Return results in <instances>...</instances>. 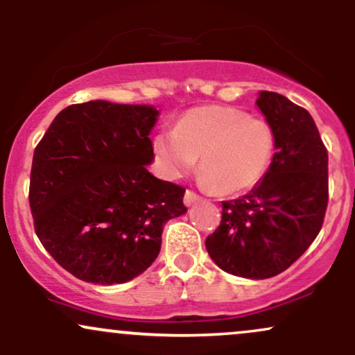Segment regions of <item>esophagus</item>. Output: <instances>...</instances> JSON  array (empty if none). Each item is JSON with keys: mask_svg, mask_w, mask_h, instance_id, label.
Returning <instances> with one entry per match:
<instances>
[{"mask_svg": "<svg viewBox=\"0 0 355 355\" xmlns=\"http://www.w3.org/2000/svg\"><path fill=\"white\" fill-rule=\"evenodd\" d=\"M200 200H202V198L198 197L197 193H193V191H190V190L185 191V197H183V202H185L187 207H191V205H193V203H197V202H200Z\"/></svg>", "mask_w": 355, "mask_h": 355, "instance_id": "1", "label": "esophagus"}]
</instances>
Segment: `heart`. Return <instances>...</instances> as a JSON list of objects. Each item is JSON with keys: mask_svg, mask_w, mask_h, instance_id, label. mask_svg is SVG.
Here are the masks:
<instances>
[{"mask_svg": "<svg viewBox=\"0 0 355 355\" xmlns=\"http://www.w3.org/2000/svg\"><path fill=\"white\" fill-rule=\"evenodd\" d=\"M274 148V130L266 120L218 105L190 110L175 128L153 137V152L166 177H185L200 157V185L227 195L252 189L267 172Z\"/></svg>", "mask_w": 355, "mask_h": 355, "instance_id": "b5f03b06", "label": "heart"}]
</instances>
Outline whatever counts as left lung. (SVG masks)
I'll list each match as a JSON object with an SVG mask.
<instances>
[{"instance_id": "8db88e82", "label": "left lung", "mask_w": 355, "mask_h": 355, "mask_svg": "<svg viewBox=\"0 0 355 355\" xmlns=\"http://www.w3.org/2000/svg\"><path fill=\"white\" fill-rule=\"evenodd\" d=\"M255 105L274 130L275 153L254 189L222 202V222L205 247L227 274L262 280L291 267L319 235L329 157L307 110L274 92H259Z\"/></svg>"}]
</instances>
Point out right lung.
I'll return each instance as SVG.
<instances>
[{
  "mask_svg": "<svg viewBox=\"0 0 355 355\" xmlns=\"http://www.w3.org/2000/svg\"><path fill=\"white\" fill-rule=\"evenodd\" d=\"M158 115L153 105H71L35 148L36 235L76 279L113 285L144 274L160 254L165 223L187 211L185 189L146 168Z\"/></svg>",
  "mask_w": 355,
  "mask_h": 355,
  "instance_id": "1",
  "label": "right lung"
}]
</instances>
